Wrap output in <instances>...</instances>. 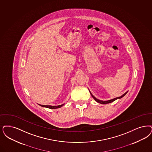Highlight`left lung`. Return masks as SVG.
I'll use <instances>...</instances> for the list:
<instances>
[{
  "label": "left lung",
  "instance_id": "left-lung-1",
  "mask_svg": "<svg viewBox=\"0 0 152 152\" xmlns=\"http://www.w3.org/2000/svg\"><path fill=\"white\" fill-rule=\"evenodd\" d=\"M89 91L90 92V93H91V96H92V97L94 98V99L96 101V102H97L98 103H101V104H107V103H111V102H114V101H115L116 99H121V98L123 97H124L127 93V91H126V93H124L123 95H121V96H120V97H116L115 98H113V99H110V100H108V101H102V100H99V99H98L97 98H96L92 94H91V91H89Z\"/></svg>",
  "mask_w": 152,
  "mask_h": 152
}]
</instances>
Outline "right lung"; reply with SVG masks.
<instances>
[{"label": "right lung", "mask_w": 152, "mask_h": 152, "mask_svg": "<svg viewBox=\"0 0 152 152\" xmlns=\"http://www.w3.org/2000/svg\"><path fill=\"white\" fill-rule=\"evenodd\" d=\"M65 103L64 104H62L61 105H58V106H51V105H42V104H38L39 106L43 107H46V108H48V109H58V108H60L61 107H62L63 105H64Z\"/></svg>", "instance_id": "right-lung-1"}]
</instances>
